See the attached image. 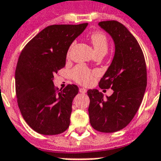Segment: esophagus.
<instances>
[{"instance_id":"esophagus-1","label":"esophagus","mask_w":161,"mask_h":161,"mask_svg":"<svg viewBox=\"0 0 161 161\" xmlns=\"http://www.w3.org/2000/svg\"><path fill=\"white\" fill-rule=\"evenodd\" d=\"M79 92H80L81 93H86V92H87V89H85L83 87H81V88H79Z\"/></svg>"}]
</instances>
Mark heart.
<instances>
[{
  "mask_svg": "<svg viewBox=\"0 0 161 161\" xmlns=\"http://www.w3.org/2000/svg\"><path fill=\"white\" fill-rule=\"evenodd\" d=\"M90 40L93 47L95 53H103L106 54L108 50V40L105 34L100 31H96L91 35ZM72 47V46H71ZM70 47V49H71ZM69 49L68 53H69ZM95 75V72L90 70L84 65H78L72 69L71 77L75 82L83 85H88L93 80V76Z\"/></svg>",
  "mask_w": 161,
  "mask_h": 161,
  "instance_id": "b5f03b06",
  "label": "heart"
}]
</instances>
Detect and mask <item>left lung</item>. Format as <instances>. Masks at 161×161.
<instances>
[{"label":"left lung","instance_id":"obj_1","mask_svg":"<svg viewBox=\"0 0 161 161\" xmlns=\"http://www.w3.org/2000/svg\"><path fill=\"white\" fill-rule=\"evenodd\" d=\"M98 25L115 44L114 58L99 87L112 88L113 93L104 98L98 90H88V113L95 130L111 133L126 127L139 109L147 84L146 65L139 43L123 25L116 20Z\"/></svg>","mask_w":161,"mask_h":161}]
</instances>
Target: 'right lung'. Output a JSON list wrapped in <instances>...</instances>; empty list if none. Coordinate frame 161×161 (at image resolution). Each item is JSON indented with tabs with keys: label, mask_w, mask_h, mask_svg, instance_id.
<instances>
[{
	"label": "right lung",
	"mask_w": 161,
	"mask_h": 161,
	"mask_svg": "<svg viewBox=\"0 0 161 161\" xmlns=\"http://www.w3.org/2000/svg\"><path fill=\"white\" fill-rule=\"evenodd\" d=\"M87 23L53 25L29 41L19 54L15 69V92L26 123L42 135H58L70 124L72 103L77 85L58 90L53 75L65 66L69 46Z\"/></svg>",
	"instance_id": "1"
}]
</instances>
